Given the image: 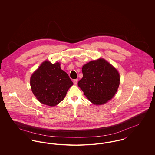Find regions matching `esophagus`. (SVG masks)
Wrapping results in <instances>:
<instances>
[{"label": "esophagus", "instance_id": "1", "mask_svg": "<svg viewBox=\"0 0 155 155\" xmlns=\"http://www.w3.org/2000/svg\"><path fill=\"white\" fill-rule=\"evenodd\" d=\"M73 82H74V84L75 85H77V83H78V79H75V80H73Z\"/></svg>", "mask_w": 155, "mask_h": 155}]
</instances>
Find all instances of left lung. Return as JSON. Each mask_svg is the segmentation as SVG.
Wrapping results in <instances>:
<instances>
[{"label": "left lung", "mask_w": 155, "mask_h": 155, "mask_svg": "<svg viewBox=\"0 0 155 155\" xmlns=\"http://www.w3.org/2000/svg\"><path fill=\"white\" fill-rule=\"evenodd\" d=\"M82 71L83 77L78 85L92 103L96 105L104 104L116 93L120 75L104 59L89 62L83 66Z\"/></svg>", "instance_id": "left-lung-1"}]
</instances>
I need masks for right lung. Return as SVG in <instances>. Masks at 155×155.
Here are the masks:
<instances>
[{
    "label": "right lung",
    "instance_id": "obj_1",
    "mask_svg": "<svg viewBox=\"0 0 155 155\" xmlns=\"http://www.w3.org/2000/svg\"><path fill=\"white\" fill-rule=\"evenodd\" d=\"M32 91L42 104L54 106L61 102L73 85L68 74L60 68V64L45 61L32 75L30 79Z\"/></svg>",
    "mask_w": 155,
    "mask_h": 155
}]
</instances>
